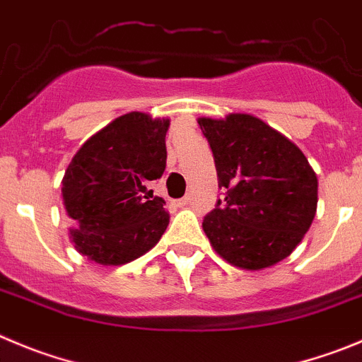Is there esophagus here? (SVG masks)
<instances>
[{"label":"esophagus","instance_id":"1","mask_svg":"<svg viewBox=\"0 0 362 362\" xmlns=\"http://www.w3.org/2000/svg\"><path fill=\"white\" fill-rule=\"evenodd\" d=\"M189 202H191V198L184 197V198H180V200L175 202V205H177V207H185V205H189Z\"/></svg>","mask_w":362,"mask_h":362}]
</instances>
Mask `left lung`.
<instances>
[{"mask_svg": "<svg viewBox=\"0 0 362 362\" xmlns=\"http://www.w3.org/2000/svg\"><path fill=\"white\" fill-rule=\"evenodd\" d=\"M218 171V200L204 218L212 248L238 268L257 272L289 257L309 230L318 178L295 143L250 114L200 117Z\"/></svg>", "mask_w": 362, "mask_h": 362, "instance_id": "8db88e82", "label": "left lung"}]
</instances>
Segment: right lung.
Masks as SVG:
<instances>
[{"label":"right lung","instance_id":"add662e5","mask_svg":"<svg viewBox=\"0 0 362 362\" xmlns=\"http://www.w3.org/2000/svg\"><path fill=\"white\" fill-rule=\"evenodd\" d=\"M170 119L130 112L82 144L62 178L74 248L103 266H121L153 248L170 223L165 202L146 184L165 170Z\"/></svg>","mask_w":362,"mask_h":362}]
</instances>
